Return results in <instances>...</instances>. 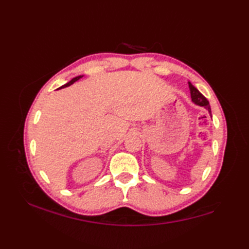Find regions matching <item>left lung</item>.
I'll use <instances>...</instances> for the list:
<instances>
[{
	"label": "left lung",
	"mask_w": 249,
	"mask_h": 249,
	"mask_svg": "<svg viewBox=\"0 0 249 249\" xmlns=\"http://www.w3.org/2000/svg\"><path fill=\"white\" fill-rule=\"evenodd\" d=\"M189 84V89H190V96H192V100L201 107H204L205 109H208L209 112L211 113V107H210V104H209V100L206 99L202 94H201L197 89H196L192 83L188 82Z\"/></svg>",
	"instance_id": "8db88e82"
}]
</instances>
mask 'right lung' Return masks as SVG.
Wrapping results in <instances>:
<instances>
[{
	"instance_id": "1",
	"label": "right lung",
	"mask_w": 249,
	"mask_h": 249,
	"mask_svg": "<svg viewBox=\"0 0 249 249\" xmlns=\"http://www.w3.org/2000/svg\"><path fill=\"white\" fill-rule=\"evenodd\" d=\"M82 76H78V77H76V78H73V79H71V80L70 81V82H68V83H66V84H64V86H63V87H61L60 89H62V88H66V87H70L71 86V84H72L73 82H76L77 80H79V79H80Z\"/></svg>"
}]
</instances>
